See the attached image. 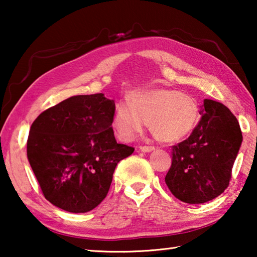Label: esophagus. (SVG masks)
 Segmentation results:
<instances>
[{"mask_svg": "<svg viewBox=\"0 0 257 257\" xmlns=\"http://www.w3.org/2000/svg\"><path fill=\"white\" fill-rule=\"evenodd\" d=\"M155 147L153 146H139V151L144 152V153H150V152H153Z\"/></svg>", "mask_w": 257, "mask_h": 257, "instance_id": "obj_1", "label": "esophagus"}]
</instances>
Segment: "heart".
Masks as SVG:
<instances>
[{
  "instance_id": "1",
  "label": "heart",
  "mask_w": 257,
  "mask_h": 257,
  "mask_svg": "<svg viewBox=\"0 0 257 257\" xmlns=\"http://www.w3.org/2000/svg\"><path fill=\"white\" fill-rule=\"evenodd\" d=\"M149 123L152 134L163 143L189 136L199 121V106L193 96L171 88L141 90L129 101L116 103L112 125L122 142L133 141Z\"/></svg>"
}]
</instances>
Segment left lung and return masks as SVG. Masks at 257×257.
<instances>
[{
	"mask_svg": "<svg viewBox=\"0 0 257 257\" xmlns=\"http://www.w3.org/2000/svg\"><path fill=\"white\" fill-rule=\"evenodd\" d=\"M196 128L172 147V164L165 176L171 193L188 204H202L221 195L242 142L238 120L222 103L204 99Z\"/></svg>",
	"mask_w": 257,
	"mask_h": 257,
	"instance_id": "left-lung-1",
	"label": "left lung"
}]
</instances>
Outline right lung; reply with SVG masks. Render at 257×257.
Wrapping results in <instances>:
<instances>
[{
	"instance_id": "add662e5",
	"label": "right lung",
	"mask_w": 257,
	"mask_h": 257,
	"mask_svg": "<svg viewBox=\"0 0 257 257\" xmlns=\"http://www.w3.org/2000/svg\"><path fill=\"white\" fill-rule=\"evenodd\" d=\"M115 104L78 95L41 113L30 127L27 158L45 198L71 213L92 211L110 189L121 160L133 154L112 129Z\"/></svg>"
}]
</instances>
